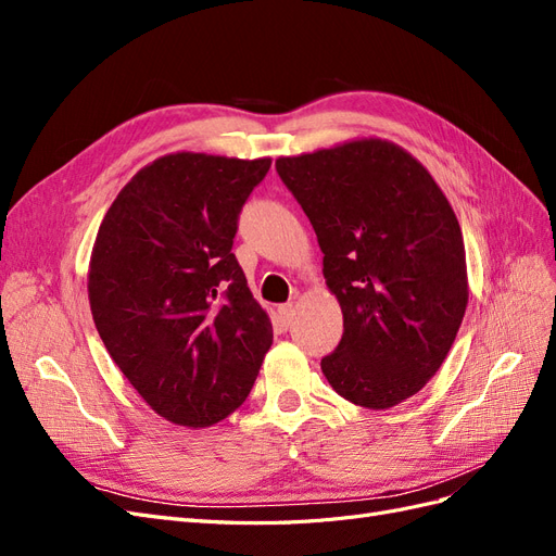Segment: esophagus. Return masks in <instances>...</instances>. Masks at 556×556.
Segmentation results:
<instances>
[{
    "label": "esophagus",
    "mask_w": 556,
    "mask_h": 556,
    "mask_svg": "<svg viewBox=\"0 0 556 556\" xmlns=\"http://www.w3.org/2000/svg\"><path fill=\"white\" fill-rule=\"evenodd\" d=\"M278 323L282 329H290V325L294 323V304H285L278 308Z\"/></svg>",
    "instance_id": "1"
}]
</instances>
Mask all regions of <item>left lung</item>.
<instances>
[{
	"mask_svg": "<svg viewBox=\"0 0 556 556\" xmlns=\"http://www.w3.org/2000/svg\"><path fill=\"white\" fill-rule=\"evenodd\" d=\"M276 172L308 215L343 311L325 378L355 406H396L439 371L462 327L457 215L425 166L382 139L280 157Z\"/></svg>",
	"mask_w": 556,
	"mask_h": 556,
	"instance_id": "8db88e82",
	"label": "left lung"
}]
</instances>
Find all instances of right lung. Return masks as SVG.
Masks as SVG:
<instances>
[{
    "label": "right lung",
    "instance_id": "right-lung-1",
    "mask_svg": "<svg viewBox=\"0 0 556 556\" xmlns=\"http://www.w3.org/2000/svg\"><path fill=\"white\" fill-rule=\"evenodd\" d=\"M271 160L174 153L115 197L97 231L88 296L109 355L180 427L237 410L274 343L231 245Z\"/></svg>",
    "mask_w": 556,
    "mask_h": 556
}]
</instances>
